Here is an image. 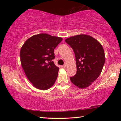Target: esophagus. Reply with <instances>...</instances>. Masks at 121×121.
<instances>
[{"instance_id": "34e87169", "label": "esophagus", "mask_w": 121, "mask_h": 121, "mask_svg": "<svg viewBox=\"0 0 121 121\" xmlns=\"http://www.w3.org/2000/svg\"><path fill=\"white\" fill-rule=\"evenodd\" d=\"M62 67H63V68L66 69V68H67V65H66V64H65L64 65H62Z\"/></svg>"}]
</instances>
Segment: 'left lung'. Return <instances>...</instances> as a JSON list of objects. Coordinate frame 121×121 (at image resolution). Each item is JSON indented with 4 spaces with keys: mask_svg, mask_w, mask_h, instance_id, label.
<instances>
[{
    "mask_svg": "<svg viewBox=\"0 0 121 121\" xmlns=\"http://www.w3.org/2000/svg\"><path fill=\"white\" fill-rule=\"evenodd\" d=\"M65 41L73 48L76 61L77 72L70 77L71 82L80 89L89 86L99 76L105 62L101 44L87 35L71 37Z\"/></svg>",
    "mask_w": 121,
    "mask_h": 121,
    "instance_id": "left-lung-1",
    "label": "left lung"
}]
</instances>
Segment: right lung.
<instances>
[{
  "label": "right lung",
  "instance_id": "obj_1",
  "mask_svg": "<svg viewBox=\"0 0 121 121\" xmlns=\"http://www.w3.org/2000/svg\"><path fill=\"white\" fill-rule=\"evenodd\" d=\"M62 40L59 37L40 34L28 39L22 46L20 57L22 68L37 89L48 90L56 82L59 68L52 60L54 50Z\"/></svg>",
  "mask_w": 121,
  "mask_h": 121
}]
</instances>
